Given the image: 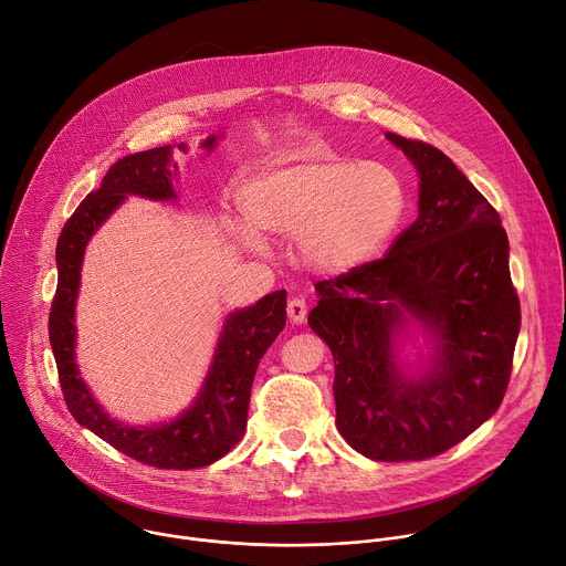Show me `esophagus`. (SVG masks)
Wrapping results in <instances>:
<instances>
[{
    "instance_id": "esophagus-1",
    "label": "esophagus",
    "mask_w": 566,
    "mask_h": 566,
    "mask_svg": "<svg viewBox=\"0 0 566 566\" xmlns=\"http://www.w3.org/2000/svg\"><path fill=\"white\" fill-rule=\"evenodd\" d=\"M306 311H308V306H306V300H304V297H293V300H289L286 313H289V319H291L293 324H302V322L306 319Z\"/></svg>"
}]
</instances>
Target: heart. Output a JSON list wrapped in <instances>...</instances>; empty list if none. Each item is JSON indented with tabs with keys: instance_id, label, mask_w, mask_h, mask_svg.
I'll return each mask as SVG.
<instances>
[{
	"instance_id": "b5f03b06",
	"label": "heart",
	"mask_w": 566,
	"mask_h": 566,
	"mask_svg": "<svg viewBox=\"0 0 566 566\" xmlns=\"http://www.w3.org/2000/svg\"><path fill=\"white\" fill-rule=\"evenodd\" d=\"M240 209L256 231L297 240L304 264L344 275L378 258L409 211L402 175L382 161H361L295 148L269 161L240 186ZM260 247L252 229H238Z\"/></svg>"
}]
</instances>
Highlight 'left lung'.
Listing matches in <instances>:
<instances>
[{
	"mask_svg": "<svg viewBox=\"0 0 566 566\" xmlns=\"http://www.w3.org/2000/svg\"><path fill=\"white\" fill-rule=\"evenodd\" d=\"M420 177L418 220L382 260L315 284L308 326L335 364V424L361 455L416 462L444 453L502 405L520 302L497 211L436 146L387 133ZM418 323L430 364H399Z\"/></svg>",
	"mask_w": 566,
	"mask_h": 566,
	"instance_id": "obj_1",
	"label": "left lung"
}]
</instances>
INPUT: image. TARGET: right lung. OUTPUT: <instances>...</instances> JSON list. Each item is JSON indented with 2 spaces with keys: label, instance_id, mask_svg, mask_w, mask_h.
<instances>
[{
  "label": "right lung",
  "instance_id": "right-lung-1",
  "mask_svg": "<svg viewBox=\"0 0 566 566\" xmlns=\"http://www.w3.org/2000/svg\"><path fill=\"white\" fill-rule=\"evenodd\" d=\"M222 135H209L202 148L213 150ZM175 146H159L117 159L97 191L75 209L57 240V291L49 317V337L60 385L73 418L124 455L157 469H200L227 455L244 436L251 385L258 364L286 324V291H273L247 308L231 311L222 324L213 361L193 405L170 422L130 427L113 420L91 396L75 361V302L84 251L97 229L128 196L155 202L175 200ZM186 153V144H177Z\"/></svg>",
  "mask_w": 566,
  "mask_h": 566
}]
</instances>
